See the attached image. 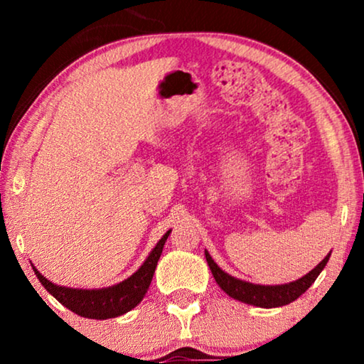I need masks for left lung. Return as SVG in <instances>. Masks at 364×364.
<instances>
[{
	"mask_svg": "<svg viewBox=\"0 0 364 364\" xmlns=\"http://www.w3.org/2000/svg\"><path fill=\"white\" fill-rule=\"evenodd\" d=\"M205 258L208 267H210L212 275L218 283V287L222 288L223 291L227 293L228 296L235 298L238 301L248 303V305H255L260 308H277L288 305V303L295 301L298 296L303 295L308 288L311 287V283L316 280V277L320 275V272L325 268L328 258H330V253L323 258V260L318 263V265L313 268L310 273H306L305 277H301L300 280L287 283V285H255V283L242 282L238 278H233L220 270V267L217 265L215 262L212 260V257L208 255L205 250Z\"/></svg>",
	"mask_w": 364,
	"mask_h": 364,
	"instance_id": "left-lung-1",
	"label": "left lung"
}]
</instances>
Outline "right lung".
I'll use <instances>...</instances> for the list:
<instances>
[{
    "instance_id": "right-lung-1",
    "label": "right lung",
    "mask_w": 364,
    "mask_h": 364,
    "mask_svg": "<svg viewBox=\"0 0 364 364\" xmlns=\"http://www.w3.org/2000/svg\"><path fill=\"white\" fill-rule=\"evenodd\" d=\"M168 233H171V230L159 240L156 248L147 257V260L144 262V265L132 277L114 287L102 288V290H77V288L58 287L49 282L48 278H44L34 267L33 270L39 278V282L43 283V287L59 303H63L64 306L76 313V315L92 318V320L116 318L132 310L134 306H137V303L142 301L152 282L154 272H156L157 262L161 258L164 243H166Z\"/></svg>"
}]
</instances>
